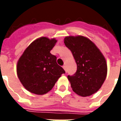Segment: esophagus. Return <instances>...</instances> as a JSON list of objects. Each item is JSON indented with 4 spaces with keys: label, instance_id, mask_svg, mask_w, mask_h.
Wrapping results in <instances>:
<instances>
[{
    "label": "esophagus",
    "instance_id": "1",
    "mask_svg": "<svg viewBox=\"0 0 121 121\" xmlns=\"http://www.w3.org/2000/svg\"><path fill=\"white\" fill-rule=\"evenodd\" d=\"M63 68L64 69V70H65V71L66 73H67V70H66V66H65V65H63Z\"/></svg>",
    "mask_w": 121,
    "mask_h": 121
}]
</instances>
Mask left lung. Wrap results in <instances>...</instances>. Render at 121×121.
Segmentation results:
<instances>
[{
	"label": "left lung",
	"mask_w": 121,
	"mask_h": 121,
	"mask_svg": "<svg viewBox=\"0 0 121 121\" xmlns=\"http://www.w3.org/2000/svg\"><path fill=\"white\" fill-rule=\"evenodd\" d=\"M64 43L71 50L77 65L73 75H68L72 89L82 96L96 93L107 75V64L104 56L91 40L84 36H69Z\"/></svg>",
	"instance_id": "8db88e82"
}]
</instances>
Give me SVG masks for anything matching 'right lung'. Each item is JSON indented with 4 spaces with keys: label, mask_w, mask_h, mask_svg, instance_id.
I'll list each match as a JSON object with an SVG mask.
<instances>
[{
    "label": "right lung",
    "mask_w": 121,
    "mask_h": 121,
    "mask_svg": "<svg viewBox=\"0 0 121 121\" xmlns=\"http://www.w3.org/2000/svg\"><path fill=\"white\" fill-rule=\"evenodd\" d=\"M57 41L40 37L30 44L17 62V73L21 84L28 91L44 95L52 89L58 79L65 73L50 51Z\"/></svg>",
    "instance_id": "1"
}]
</instances>
